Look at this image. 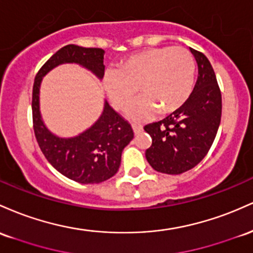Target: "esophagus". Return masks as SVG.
<instances>
[{
    "instance_id": "1",
    "label": "esophagus",
    "mask_w": 253,
    "mask_h": 253,
    "mask_svg": "<svg viewBox=\"0 0 253 253\" xmlns=\"http://www.w3.org/2000/svg\"><path fill=\"white\" fill-rule=\"evenodd\" d=\"M132 129H134V132L135 135H138L140 132L143 130V126H141V124H137V123H132Z\"/></svg>"
}]
</instances>
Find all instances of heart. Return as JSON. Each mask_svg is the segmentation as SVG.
Segmentation results:
<instances>
[{"instance_id":"1","label":"heart","mask_w":253,"mask_h":253,"mask_svg":"<svg viewBox=\"0 0 253 253\" xmlns=\"http://www.w3.org/2000/svg\"><path fill=\"white\" fill-rule=\"evenodd\" d=\"M195 61L183 46L152 47L122 61L117 72L109 70L104 89L116 109L123 110L138 90L143 93L129 106L127 116L147 119L158 111L169 115L179 110L192 92Z\"/></svg>"}]
</instances>
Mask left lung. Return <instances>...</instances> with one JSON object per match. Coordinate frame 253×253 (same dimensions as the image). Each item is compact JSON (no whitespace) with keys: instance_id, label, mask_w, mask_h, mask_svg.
I'll use <instances>...</instances> for the list:
<instances>
[{"instance_id":"left-lung-1","label":"left lung","mask_w":253,"mask_h":253,"mask_svg":"<svg viewBox=\"0 0 253 253\" xmlns=\"http://www.w3.org/2000/svg\"><path fill=\"white\" fill-rule=\"evenodd\" d=\"M198 76L186 103L163 121L147 124L152 137L146 158L155 171L180 174L194 169L206 157L216 136L221 121V92L211 62L191 49Z\"/></svg>"}]
</instances>
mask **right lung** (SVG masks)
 <instances>
[{"instance_id":"1","label":"right lung","mask_w":253,"mask_h":253,"mask_svg":"<svg viewBox=\"0 0 253 253\" xmlns=\"http://www.w3.org/2000/svg\"><path fill=\"white\" fill-rule=\"evenodd\" d=\"M103 49L69 44L59 49L36 75L32 93L35 135L46 160L59 173L81 184H96L116 174L122 152L134 138L132 127L105 101L104 111L86 131L74 137H58L45 126L39 110V88L42 78L59 64L76 63L103 79Z\"/></svg>"}]
</instances>
